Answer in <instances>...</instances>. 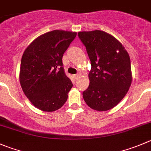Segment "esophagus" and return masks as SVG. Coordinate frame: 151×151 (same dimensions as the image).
Segmentation results:
<instances>
[{"instance_id":"34e87169","label":"esophagus","mask_w":151,"mask_h":151,"mask_svg":"<svg viewBox=\"0 0 151 151\" xmlns=\"http://www.w3.org/2000/svg\"><path fill=\"white\" fill-rule=\"evenodd\" d=\"M78 77H79V75H77V74H76V75H74V80H77V79H78Z\"/></svg>"}]
</instances>
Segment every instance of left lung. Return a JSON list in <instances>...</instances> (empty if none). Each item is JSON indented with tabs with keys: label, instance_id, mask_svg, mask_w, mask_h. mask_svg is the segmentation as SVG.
Returning <instances> with one entry per match:
<instances>
[{
	"label": "left lung",
	"instance_id": "left-lung-1",
	"mask_svg": "<svg viewBox=\"0 0 151 151\" xmlns=\"http://www.w3.org/2000/svg\"><path fill=\"white\" fill-rule=\"evenodd\" d=\"M91 68L90 83L83 96L91 108L111 109L128 93L132 81L131 60L125 47L114 36L100 30L80 32Z\"/></svg>",
	"mask_w": 151,
	"mask_h": 151
}]
</instances>
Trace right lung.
<instances>
[{
    "mask_svg": "<svg viewBox=\"0 0 151 151\" xmlns=\"http://www.w3.org/2000/svg\"><path fill=\"white\" fill-rule=\"evenodd\" d=\"M77 32L54 30L40 35L25 49L20 69V83L32 105L43 111L60 108L73 84L63 67V55Z\"/></svg>",
    "mask_w": 151,
    "mask_h": 151,
    "instance_id": "1",
    "label": "right lung"
}]
</instances>
